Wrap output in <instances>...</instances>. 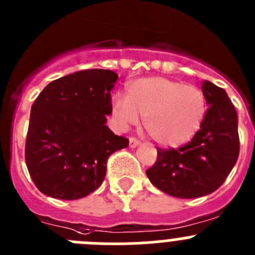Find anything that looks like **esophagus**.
<instances>
[{"instance_id": "esophagus-1", "label": "esophagus", "mask_w": 255, "mask_h": 255, "mask_svg": "<svg viewBox=\"0 0 255 255\" xmlns=\"http://www.w3.org/2000/svg\"><path fill=\"white\" fill-rule=\"evenodd\" d=\"M137 145H139V140H137L136 137H130V140H129L130 148H136Z\"/></svg>"}]
</instances>
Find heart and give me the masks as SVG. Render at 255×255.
<instances>
[{"label":"heart","mask_w":255,"mask_h":255,"mask_svg":"<svg viewBox=\"0 0 255 255\" xmlns=\"http://www.w3.org/2000/svg\"><path fill=\"white\" fill-rule=\"evenodd\" d=\"M206 111L204 92L196 86L164 77L140 78L131 83L128 97L116 95L112 114L123 128L144 118V129L160 145L186 143L200 129Z\"/></svg>","instance_id":"b5f03b06"}]
</instances>
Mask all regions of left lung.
I'll return each mask as SVG.
<instances>
[{
	"label": "left lung",
	"mask_w": 255,
	"mask_h": 255,
	"mask_svg": "<svg viewBox=\"0 0 255 255\" xmlns=\"http://www.w3.org/2000/svg\"><path fill=\"white\" fill-rule=\"evenodd\" d=\"M209 106L200 130L179 149L158 148L155 164L146 170L162 192L178 198L202 197L216 191L239 156L238 115L225 90L202 82Z\"/></svg>",
	"instance_id": "obj_1"
}]
</instances>
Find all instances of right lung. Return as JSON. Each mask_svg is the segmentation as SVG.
<instances>
[{"instance_id": "1", "label": "right lung", "mask_w": 255, "mask_h": 255, "mask_svg": "<svg viewBox=\"0 0 255 255\" xmlns=\"http://www.w3.org/2000/svg\"><path fill=\"white\" fill-rule=\"evenodd\" d=\"M118 77L109 69L79 71L50 82L37 96L25 160L41 193L59 200L86 197L104 182L109 156L129 145L106 126Z\"/></svg>"}]
</instances>
